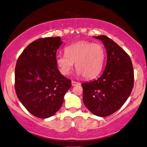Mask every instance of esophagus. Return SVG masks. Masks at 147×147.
Instances as JSON below:
<instances>
[{
  "mask_svg": "<svg viewBox=\"0 0 147 147\" xmlns=\"http://www.w3.org/2000/svg\"><path fill=\"white\" fill-rule=\"evenodd\" d=\"M72 86H76V85H80L79 83H78V82H76V81H72Z\"/></svg>",
  "mask_w": 147,
  "mask_h": 147,
  "instance_id": "1",
  "label": "esophagus"
}]
</instances>
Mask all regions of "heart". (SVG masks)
<instances>
[{"mask_svg": "<svg viewBox=\"0 0 147 147\" xmlns=\"http://www.w3.org/2000/svg\"><path fill=\"white\" fill-rule=\"evenodd\" d=\"M64 54L56 58V64L62 75H69L74 64L78 75L87 79L97 77L103 69L105 52L101 44L81 41L66 46Z\"/></svg>", "mask_w": 147, "mask_h": 147, "instance_id": "heart-1", "label": "heart"}]
</instances>
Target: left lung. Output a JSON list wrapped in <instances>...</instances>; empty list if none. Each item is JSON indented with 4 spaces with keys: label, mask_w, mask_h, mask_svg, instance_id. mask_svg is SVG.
Returning a JSON list of instances; mask_svg holds the SVG:
<instances>
[{
    "label": "left lung",
    "mask_w": 147,
    "mask_h": 147,
    "mask_svg": "<svg viewBox=\"0 0 147 147\" xmlns=\"http://www.w3.org/2000/svg\"><path fill=\"white\" fill-rule=\"evenodd\" d=\"M107 52V63L100 77L82 83L83 103L95 116L105 117L118 111L130 96L134 86V70L128 54L105 36H95Z\"/></svg>",
    "instance_id": "1"
}]
</instances>
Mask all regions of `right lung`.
Wrapping results in <instances>:
<instances>
[{
    "label": "right lung",
    "instance_id": "1",
    "mask_svg": "<svg viewBox=\"0 0 147 147\" xmlns=\"http://www.w3.org/2000/svg\"><path fill=\"white\" fill-rule=\"evenodd\" d=\"M60 37L38 39L27 46L15 70L17 96L27 110L40 118H48L61 107L71 81L60 73L56 51Z\"/></svg>",
    "mask_w": 147,
    "mask_h": 147
}]
</instances>
